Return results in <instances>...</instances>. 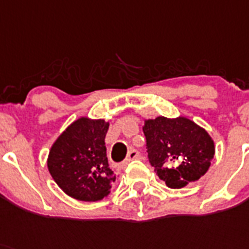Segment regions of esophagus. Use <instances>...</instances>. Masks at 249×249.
<instances>
[{"label": "esophagus", "mask_w": 249, "mask_h": 249, "mask_svg": "<svg viewBox=\"0 0 249 249\" xmlns=\"http://www.w3.org/2000/svg\"><path fill=\"white\" fill-rule=\"evenodd\" d=\"M139 157V152H138L137 149H130L129 150L128 156H126V160H125V163H129L130 160H135V158H138Z\"/></svg>", "instance_id": "esophagus-1"}]
</instances>
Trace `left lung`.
<instances>
[{
	"instance_id": "obj_1",
	"label": "left lung",
	"mask_w": 249,
	"mask_h": 249,
	"mask_svg": "<svg viewBox=\"0 0 249 249\" xmlns=\"http://www.w3.org/2000/svg\"><path fill=\"white\" fill-rule=\"evenodd\" d=\"M148 160L158 177L171 189L197 181L210 167L214 142L199 125L186 118L158 116L145 121Z\"/></svg>"
}]
</instances>
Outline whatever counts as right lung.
Instances as JSON below:
<instances>
[{
	"instance_id": "right-lung-1",
	"label": "right lung",
	"mask_w": 249,
	"mask_h": 249,
	"mask_svg": "<svg viewBox=\"0 0 249 249\" xmlns=\"http://www.w3.org/2000/svg\"><path fill=\"white\" fill-rule=\"evenodd\" d=\"M107 130L105 120L81 118L59 135L50 149L48 170L73 199L99 201L108 195L116 176L106 156Z\"/></svg>"
}]
</instances>
